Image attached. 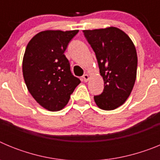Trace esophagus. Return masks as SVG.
<instances>
[{
    "label": "esophagus",
    "instance_id": "esophagus-1",
    "mask_svg": "<svg viewBox=\"0 0 160 160\" xmlns=\"http://www.w3.org/2000/svg\"><path fill=\"white\" fill-rule=\"evenodd\" d=\"M82 78L83 80H84V82H87L89 80V75L87 73H86V74H84V75L82 76Z\"/></svg>",
    "mask_w": 160,
    "mask_h": 160
}]
</instances>
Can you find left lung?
Returning a JSON list of instances; mask_svg holds the SVG:
<instances>
[{"instance_id": "left-lung-1", "label": "left lung", "mask_w": 160, "mask_h": 160, "mask_svg": "<svg viewBox=\"0 0 160 160\" xmlns=\"http://www.w3.org/2000/svg\"><path fill=\"white\" fill-rule=\"evenodd\" d=\"M96 55L104 90L94 96L96 105L112 111L131 94L136 79L138 58L135 46L126 32L116 27L83 30Z\"/></svg>"}]
</instances>
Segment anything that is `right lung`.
Instances as JSON below:
<instances>
[{
	"instance_id": "add662e5",
	"label": "right lung",
	"mask_w": 160,
	"mask_h": 160,
	"mask_svg": "<svg viewBox=\"0 0 160 160\" xmlns=\"http://www.w3.org/2000/svg\"><path fill=\"white\" fill-rule=\"evenodd\" d=\"M78 30H46L29 41L22 62L28 90L42 107L50 111L64 108L81 82L70 71L64 52Z\"/></svg>"
}]
</instances>
